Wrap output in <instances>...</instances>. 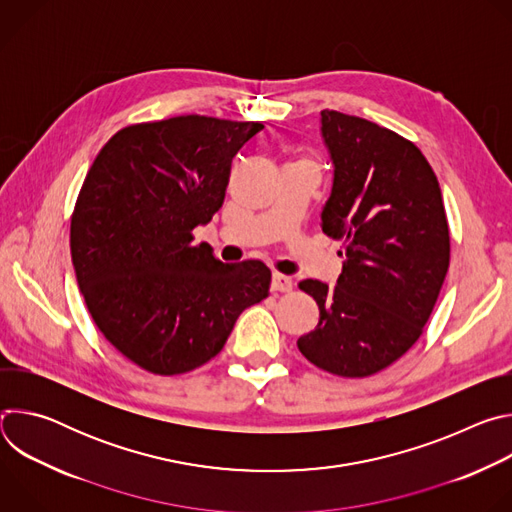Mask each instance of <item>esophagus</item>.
<instances>
[{
    "label": "esophagus",
    "instance_id": "obj_1",
    "mask_svg": "<svg viewBox=\"0 0 512 512\" xmlns=\"http://www.w3.org/2000/svg\"><path fill=\"white\" fill-rule=\"evenodd\" d=\"M291 287H294V279H291L289 275L273 273V279H271V289L273 291H289Z\"/></svg>",
    "mask_w": 512,
    "mask_h": 512
}]
</instances>
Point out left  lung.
I'll use <instances>...</instances> for the list:
<instances>
[{"label":"left lung","mask_w":512,"mask_h":512,"mask_svg":"<svg viewBox=\"0 0 512 512\" xmlns=\"http://www.w3.org/2000/svg\"><path fill=\"white\" fill-rule=\"evenodd\" d=\"M322 137L334 164L322 231L342 239L334 287L300 281L320 310L298 340L318 369L371 377L421 336L450 267L442 190L417 145L373 121L324 109Z\"/></svg>","instance_id":"left-lung-1"}]
</instances>
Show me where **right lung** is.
<instances>
[{"mask_svg":"<svg viewBox=\"0 0 512 512\" xmlns=\"http://www.w3.org/2000/svg\"><path fill=\"white\" fill-rule=\"evenodd\" d=\"M255 121L180 115L117 131L95 158L70 221V255L93 322L143 371L172 377L223 350L271 271L223 263L192 231L223 206L231 162Z\"/></svg>","mask_w":512,"mask_h":512,"instance_id":"right-lung-1","label":"right lung"}]
</instances>
